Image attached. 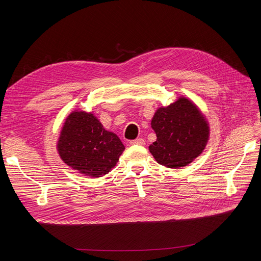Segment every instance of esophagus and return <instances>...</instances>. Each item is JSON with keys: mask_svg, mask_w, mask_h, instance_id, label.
<instances>
[{"mask_svg": "<svg viewBox=\"0 0 261 261\" xmlns=\"http://www.w3.org/2000/svg\"><path fill=\"white\" fill-rule=\"evenodd\" d=\"M130 145H145V141L143 139H136L133 141H130Z\"/></svg>", "mask_w": 261, "mask_h": 261, "instance_id": "34e87169", "label": "esophagus"}]
</instances>
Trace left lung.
Returning a JSON list of instances; mask_svg holds the SVG:
<instances>
[{"label":"left lung","mask_w":261,"mask_h":261,"mask_svg":"<svg viewBox=\"0 0 261 261\" xmlns=\"http://www.w3.org/2000/svg\"><path fill=\"white\" fill-rule=\"evenodd\" d=\"M156 141L149 146L155 161L168 168L187 166L207 144L210 127L197 106L180 97L156 110L151 120Z\"/></svg>","instance_id":"left-lung-1"}]
</instances>
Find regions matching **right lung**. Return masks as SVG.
Wrapping results in <instances>:
<instances>
[{
	"label": "right lung",
	"mask_w": 261,
	"mask_h": 261,
	"mask_svg": "<svg viewBox=\"0 0 261 261\" xmlns=\"http://www.w3.org/2000/svg\"><path fill=\"white\" fill-rule=\"evenodd\" d=\"M57 148L66 165L91 177L110 172L125 150L116 134L107 131L92 113L85 111L67 116Z\"/></svg>",
	"instance_id": "obj_1"
}]
</instances>
